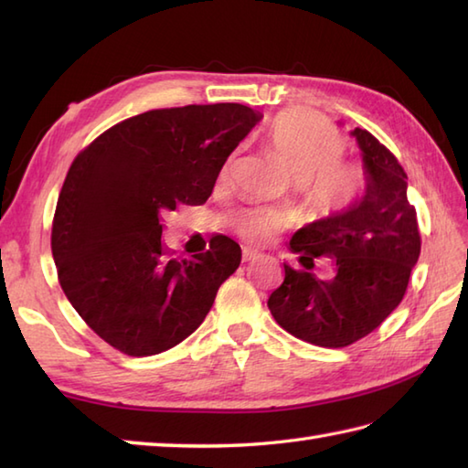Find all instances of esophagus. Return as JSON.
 <instances>
[{"label": "esophagus", "mask_w": 468, "mask_h": 468, "mask_svg": "<svg viewBox=\"0 0 468 468\" xmlns=\"http://www.w3.org/2000/svg\"><path fill=\"white\" fill-rule=\"evenodd\" d=\"M257 257H260V253L251 250V247H243V261H253Z\"/></svg>", "instance_id": "1"}]
</instances>
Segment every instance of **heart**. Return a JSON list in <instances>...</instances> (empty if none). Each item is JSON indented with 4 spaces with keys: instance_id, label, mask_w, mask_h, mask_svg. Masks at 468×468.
I'll return each instance as SVG.
<instances>
[{
    "instance_id": "b5f03b06",
    "label": "heart",
    "mask_w": 468,
    "mask_h": 468,
    "mask_svg": "<svg viewBox=\"0 0 468 468\" xmlns=\"http://www.w3.org/2000/svg\"><path fill=\"white\" fill-rule=\"evenodd\" d=\"M271 151L293 171V186L303 208L317 218L346 213L364 197L367 175L362 166L340 161L344 138L330 124L303 111L277 114L265 131ZM280 225L267 208H253L241 218V233L265 239Z\"/></svg>"
}]
</instances>
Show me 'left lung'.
I'll return each instance as SVG.
<instances>
[{"label": "left lung", "instance_id": "obj_1", "mask_svg": "<svg viewBox=\"0 0 468 468\" xmlns=\"http://www.w3.org/2000/svg\"><path fill=\"white\" fill-rule=\"evenodd\" d=\"M352 136L362 151L366 195L292 237L303 270L283 263V283L267 300L285 332L322 347H346L374 332L402 302L420 255L419 218L399 158L364 128ZM315 259L335 265L332 281L311 273Z\"/></svg>", "mask_w": 468, "mask_h": 468}]
</instances>
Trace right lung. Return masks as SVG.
I'll return each mask as SVG.
<instances>
[{
	"mask_svg": "<svg viewBox=\"0 0 468 468\" xmlns=\"http://www.w3.org/2000/svg\"><path fill=\"white\" fill-rule=\"evenodd\" d=\"M260 121L233 102L156 108L108 128L69 165L52 221L58 282L114 350L143 357L181 344L239 267L241 247L225 235L175 260L163 215L203 205Z\"/></svg>",
	"mask_w": 468,
	"mask_h": 468,
	"instance_id": "add662e5",
	"label": "right lung"
}]
</instances>
